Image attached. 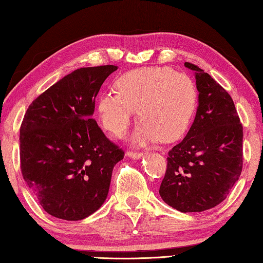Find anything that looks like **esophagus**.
I'll list each match as a JSON object with an SVG mask.
<instances>
[{
  "mask_svg": "<svg viewBox=\"0 0 263 263\" xmlns=\"http://www.w3.org/2000/svg\"><path fill=\"white\" fill-rule=\"evenodd\" d=\"M126 156L133 158V159H140V158H143L144 154L141 152H133V151H127L126 152Z\"/></svg>",
  "mask_w": 263,
  "mask_h": 263,
  "instance_id": "34e87169",
  "label": "esophagus"
}]
</instances>
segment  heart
Segmentation results:
<instances>
[{"mask_svg":"<svg viewBox=\"0 0 263 263\" xmlns=\"http://www.w3.org/2000/svg\"><path fill=\"white\" fill-rule=\"evenodd\" d=\"M117 92L99 96L97 111L103 126L122 137L135 118L141 119L132 141L138 146L173 141L184 133L197 107L198 92L186 73L168 66H145L125 72L115 83Z\"/></svg>","mask_w":263,"mask_h":263,"instance_id":"heart-1","label":"heart"}]
</instances>
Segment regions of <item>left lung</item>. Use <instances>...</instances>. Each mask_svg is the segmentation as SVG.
Wrapping results in <instances>:
<instances>
[{
	"mask_svg": "<svg viewBox=\"0 0 263 263\" xmlns=\"http://www.w3.org/2000/svg\"><path fill=\"white\" fill-rule=\"evenodd\" d=\"M194 71L199 104L194 122L180 143L168 152L159 194L171 207L203 212L227 198L242 171V124L223 87L199 66Z\"/></svg>",
	"mask_w": 263,
	"mask_h": 263,
	"instance_id": "obj_1",
	"label": "left lung"
}]
</instances>
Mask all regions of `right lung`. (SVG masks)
Segmentation results:
<instances>
[{"label":"right lung","mask_w":263,"mask_h":263,"mask_svg":"<svg viewBox=\"0 0 263 263\" xmlns=\"http://www.w3.org/2000/svg\"><path fill=\"white\" fill-rule=\"evenodd\" d=\"M116 65L81 68L40 95L24 115L20 159L24 181L50 215L78 221L107 197L124 151L91 118L104 81Z\"/></svg>","instance_id":"add662e5"}]
</instances>
